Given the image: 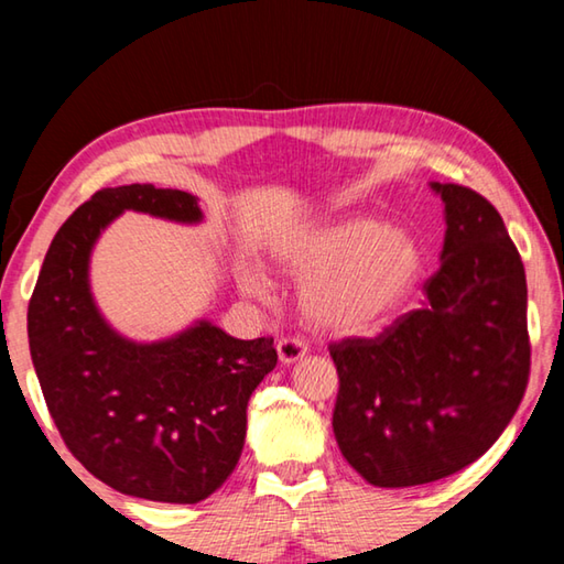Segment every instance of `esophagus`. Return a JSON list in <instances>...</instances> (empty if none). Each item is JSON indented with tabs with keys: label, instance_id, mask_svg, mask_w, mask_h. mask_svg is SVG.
I'll list each match as a JSON object with an SVG mask.
<instances>
[{
	"label": "esophagus",
	"instance_id": "1",
	"mask_svg": "<svg viewBox=\"0 0 564 564\" xmlns=\"http://www.w3.org/2000/svg\"><path fill=\"white\" fill-rule=\"evenodd\" d=\"M275 350H279V360L283 362V366H291V362L301 360L305 356L308 346H305L301 338H281L279 346H275Z\"/></svg>",
	"mask_w": 564,
	"mask_h": 564
}]
</instances>
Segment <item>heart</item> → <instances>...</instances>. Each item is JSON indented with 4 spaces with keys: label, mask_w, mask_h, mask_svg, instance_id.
I'll list each match as a JSON object with an SVG mask.
<instances>
[{
    "label": "heart",
    "mask_w": 564,
    "mask_h": 564,
    "mask_svg": "<svg viewBox=\"0 0 564 564\" xmlns=\"http://www.w3.org/2000/svg\"><path fill=\"white\" fill-rule=\"evenodd\" d=\"M273 259L293 279L305 281V321L336 336H356L393 313L413 291L423 265L413 238L370 216L295 231L273 248ZM241 285L259 299L271 295V281L259 269L243 271Z\"/></svg>",
    "instance_id": "1"
}]
</instances>
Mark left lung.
I'll return each instance as SVG.
<instances>
[{
    "label": "left lung",
    "mask_w": 564,
    "mask_h": 564,
    "mask_svg": "<svg viewBox=\"0 0 564 564\" xmlns=\"http://www.w3.org/2000/svg\"><path fill=\"white\" fill-rule=\"evenodd\" d=\"M441 269L425 303L378 338L328 348L338 370L333 433L376 488L435 482L475 463L518 410L530 376L528 281L495 206L457 184Z\"/></svg>",
    "instance_id": "obj_1"
}]
</instances>
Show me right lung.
<instances>
[{"mask_svg":"<svg viewBox=\"0 0 564 564\" xmlns=\"http://www.w3.org/2000/svg\"><path fill=\"white\" fill-rule=\"evenodd\" d=\"M123 212L202 224L176 188H101L56 231L36 279L26 333L46 408L87 470L131 498L194 505L226 482L246 441V408L275 368L273 338L238 340L212 321L137 343L97 308L89 261Z\"/></svg>","mask_w":564,"mask_h":564,"instance_id":"add662e5","label":"right lung"}]
</instances>
